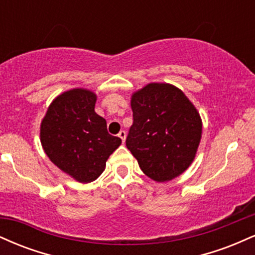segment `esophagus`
<instances>
[{
	"label": "esophagus",
	"instance_id": "esophagus-1",
	"mask_svg": "<svg viewBox=\"0 0 255 255\" xmlns=\"http://www.w3.org/2000/svg\"><path fill=\"white\" fill-rule=\"evenodd\" d=\"M126 135H127V134H126L125 130H121V131H120V133H119V136L121 137L122 141H124V142H125V140H126Z\"/></svg>",
	"mask_w": 255,
	"mask_h": 255
}]
</instances>
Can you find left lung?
Returning a JSON list of instances; mask_svg holds the SVG:
<instances>
[{
  "label": "left lung",
  "instance_id": "1",
  "mask_svg": "<svg viewBox=\"0 0 255 255\" xmlns=\"http://www.w3.org/2000/svg\"><path fill=\"white\" fill-rule=\"evenodd\" d=\"M133 125L126 145L156 182L180 176L194 160L203 133L197 108L176 86L151 83L131 95Z\"/></svg>",
  "mask_w": 255,
  "mask_h": 255
}]
</instances>
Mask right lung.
Here are the masks:
<instances>
[{"label": "right lung", "mask_w": 255, "mask_h": 255, "mask_svg": "<svg viewBox=\"0 0 255 255\" xmlns=\"http://www.w3.org/2000/svg\"><path fill=\"white\" fill-rule=\"evenodd\" d=\"M97 95L72 89L58 95L40 124V142L49 159L75 181L89 183L105 170L108 158L122 140L108 133L96 114Z\"/></svg>", "instance_id": "add662e5"}]
</instances>
